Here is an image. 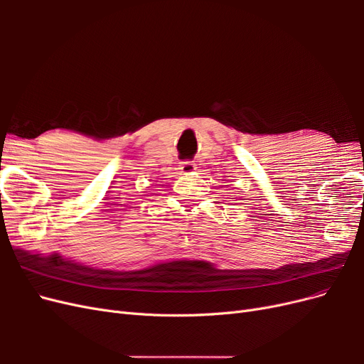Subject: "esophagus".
Returning <instances> with one entry per match:
<instances>
[{
	"label": "esophagus",
	"instance_id": "1",
	"mask_svg": "<svg viewBox=\"0 0 364 364\" xmlns=\"http://www.w3.org/2000/svg\"><path fill=\"white\" fill-rule=\"evenodd\" d=\"M181 171L183 173V174H191V173H194L196 170H197V167H196V164L194 162H181Z\"/></svg>",
	"mask_w": 364,
	"mask_h": 364
}]
</instances>
